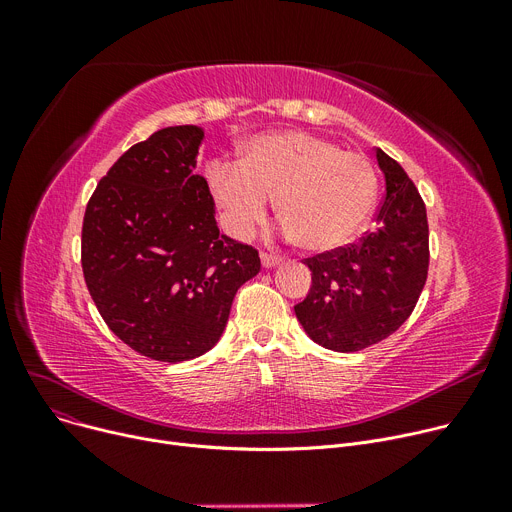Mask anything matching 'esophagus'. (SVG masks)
<instances>
[{"label":"esophagus","mask_w":512,"mask_h":512,"mask_svg":"<svg viewBox=\"0 0 512 512\" xmlns=\"http://www.w3.org/2000/svg\"><path fill=\"white\" fill-rule=\"evenodd\" d=\"M280 261H282V257H278V255L261 253V263H263V267H276Z\"/></svg>","instance_id":"esophagus-1"}]
</instances>
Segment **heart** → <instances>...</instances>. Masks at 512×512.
<instances>
[{"mask_svg": "<svg viewBox=\"0 0 512 512\" xmlns=\"http://www.w3.org/2000/svg\"><path fill=\"white\" fill-rule=\"evenodd\" d=\"M207 180L234 234L249 236L276 199L278 218L309 253L348 245L371 218L380 188L365 155L301 130L257 134L242 145L238 166L215 161Z\"/></svg>", "mask_w": 512, "mask_h": 512, "instance_id": "b5f03b06", "label": "heart"}]
</instances>
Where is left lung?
Listing matches in <instances>:
<instances>
[{
	"mask_svg": "<svg viewBox=\"0 0 512 512\" xmlns=\"http://www.w3.org/2000/svg\"><path fill=\"white\" fill-rule=\"evenodd\" d=\"M386 176L378 226L361 240L303 259L311 288L294 313L313 342L357 353L394 334L413 313L427 280L425 203L398 161L375 149Z\"/></svg>",
	"mask_w": 512,
	"mask_h": 512,
	"instance_id": "obj_1",
	"label": "left lung"
}]
</instances>
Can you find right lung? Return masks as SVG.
<instances>
[{
	"label": "right lung",
	"mask_w": 512,
	"mask_h": 512,
	"mask_svg": "<svg viewBox=\"0 0 512 512\" xmlns=\"http://www.w3.org/2000/svg\"><path fill=\"white\" fill-rule=\"evenodd\" d=\"M203 130L168 126L132 145L91 195L80 263L103 321L143 357L180 363L220 340L259 253L215 224L195 174Z\"/></svg>",
	"instance_id": "add662e5"
}]
</instances>
